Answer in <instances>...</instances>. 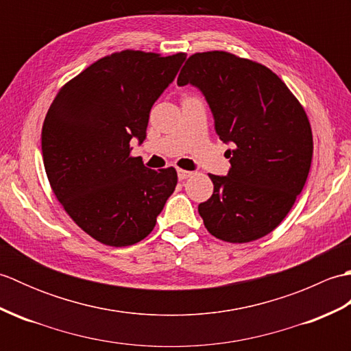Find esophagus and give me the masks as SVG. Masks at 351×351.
Instances as JSON below:
<instances>
[{
	"instance_id": "esophagus-1",
	"label": "esophagus",
	"mask_w": 351,
	"mask_h": 351,
	"mask_svg": "<svg viewBox=\"0 0 351 351\" xmlns=\"http://www.w3.org/2000/svg\"><path fill=\"white\" fill-rule=\"evenodd\" d=\"M191 175L193 173H191V171H189V170H182V169L178 170V180H180V181L187 180V178H190Z\"/></svg>"
}]
</instances>
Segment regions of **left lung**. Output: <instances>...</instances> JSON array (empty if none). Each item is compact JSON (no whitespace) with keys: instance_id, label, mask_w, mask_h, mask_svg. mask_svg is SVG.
I'll return each instance as SVG.
<instances>
[{"instance_id":"obj_1","label":"left lung","mask_w":351,"mask_h":351,"mask_svg":"<svg viewBox=\"0 0 351 351\" xmlns=\"http://www.w3.org/2000/svg\"><path fill=\"white\" fill-rule=\"evenodd\" d=\"M178 84L197 87L220 140L232 145L228 176L210 175L199 204L208 232L228 243L270 234L300 195L312 161V131L300 102L265 66L225 51L193 54Z\"/></svg>"}]
</instances>
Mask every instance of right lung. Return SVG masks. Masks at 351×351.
<instances>
[{
    "label": "right lung",
    "mask_w": 351,
    "mask_h": 351,
    "mask_svg": "<svg viewBox=\"0 0 351 351\" xmlns=\"http://www.w3.org/2000/svg\"><path fill=\"white\" fill-rule=\"evenodd\" d=\"M185 54L126 49L101 58L66 83L42 126L48 181L71 219L106 245L143 240L175 191L173 167L151 170L131 156L143 143L149 113Z\"/></svg>",
    "instance_id": "add662e5"
}]
</instances>
